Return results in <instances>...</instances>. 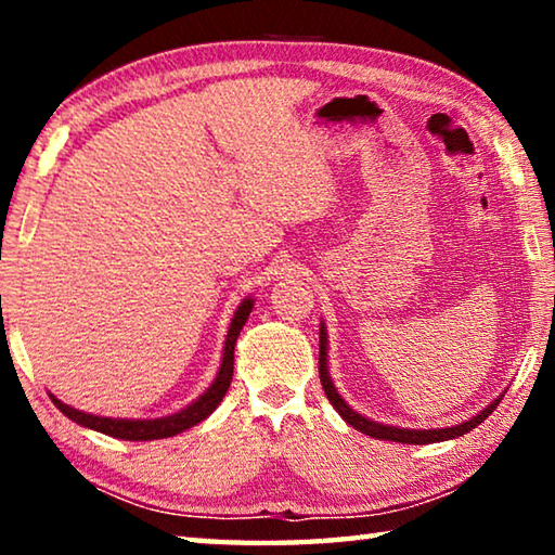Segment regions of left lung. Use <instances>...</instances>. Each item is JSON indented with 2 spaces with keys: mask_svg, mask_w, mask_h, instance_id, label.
Wrapping results in <instances>:
<instances>
[{
  "mask_svg": "<svg viewBox=\"0 0 555 555\" xmlns=\"http://www.w3.org/2000/svg\"><path fill=\"white\" fill-rule=\"evenodd\" d=\"M318 372H321V384L327 401L333 403V409L340 413V416L350 424L354 430H360L364 436L379 438V440H393V443H409V446H426V443H440V440H453L457 436H465L469 430L477 428L482 421L490 416V413L500 406L502 397H496L490 406L482 409L477 416L463 421V424L448 426V428H399V426H389V424H379V421H372L362 413H357L350 403H347L340 393H337L335 384L331 379V372H327V333H325V323H321V354H318Z\"/></svg>",
  "mask_w": 555,
  "mask_h": 555,
  "instance_id": "obj_1",
  "label": "left lung"
}]
</instances>
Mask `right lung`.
<instances>
[{"instance_id": "1", "label": "right lung", "mask_w": 555, "mask_h": 555, "mask_svg": "<svg viewBox=\"0 0 555 555\" xmlns=\"http://www.w3.org/2000/svg\"><path fill=\"white\" fill-rule=\"evenodd\" d=\"M251 308H255V298H244L237 306V311L232 315L228 337H224V350H222V362H220L218 374H215L210 387L181 411L168 413V416H162V418H109V416H95V413L73 409L61 399H55L53 393L51 399L55 406H59L65 416L75 421L78 426L92 428L98 430V434H105L119 440H158V438H171V436L183 434V430L198 426L201 421L208 418L210 413L220 406L224 393H228L232 372H234V343H237L240 331L244 327V323H247Z\"/></svg>"}]
</instances>
